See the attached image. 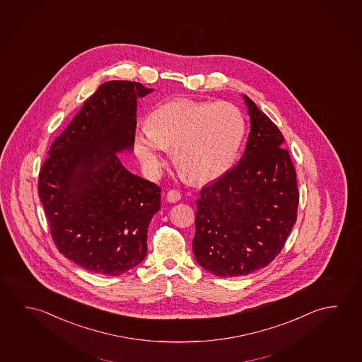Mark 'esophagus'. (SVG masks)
<instances>
[{"instance_id": "1", "label": "esophagus", "mask_w": 362, "mask_h": 362, "mask_svg": "<svg viewBox=\"0 0 362 362\" xmlns=\"http://www.w3.org/2000/svg\"><path fill=\"white\" fill-rule=\"evenodd\" d=\"M181 199V192L178 190H170L167 192V200L170 202H177Z\"/></svg>"}]
</instances>
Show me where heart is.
<instances>
[{
    "instance_id": "b5f03b06",
    "label": "heart",
    "mask_w": 362,
    "mask_h": 362,
    "mask_svg": "<svg viewBox=\"0 0 362 362\" xmlns=\"http://www.w3.org/2000/svg\"><path fill=\"white\" fill-rule=\"evenodd\" d=\"M148 132L134 136L136 157L151 176L173 152L178 171L195 182L221 177L233 165L245 134L242 111L230 103L172 100L149 115Z\"/></svg>"
}]
</instances>
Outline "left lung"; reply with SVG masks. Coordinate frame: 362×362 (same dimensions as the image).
I'll return each instance as SVG.
<instances>
[{"label":"left lung","mask_w":362,"mask_h":362,"mask_svg":"<svg viewBox=\"0 0 362 362\" xmlns=\"http://www.w3.org/2000/svg\"><path fill=\"white\" fill-rule=\"evenodd\" d=\"M245 98L251 132L238 165L200 191L192 250L202 269L245 276L272 262L298 216L296 172L281 132Z\"/></svg>","instance_id":"obj_1"}]
</instances>
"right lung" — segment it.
I'll use <instances>...</instances> for the list:
<instances>
[{
  "instance_id": "add662e5",
  "label": "right lung",
  "mask_w": 362,
  "mask_h": 362,
  "mask_svg": "<svg viewBox=\"0 0 362 362\" xmlns=\"http://www.w3.org/2000/svg\"><path fill=\"white\" fill-rule=\"evenodd\" d=\"M152 91L132 81L103 83L55 138L39 172L54 245L93 274L120 275L147 255L160 186L130 173L117 153L132 151L136 98Z\"/></svg>"
}]
</instances>
